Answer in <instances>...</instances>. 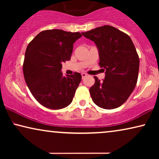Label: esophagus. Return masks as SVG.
Masks as SVG:
<instances>
[{
	"instance_id": "1",
	"label": "esophagus",
	"mask_w": 159,
	"mask_h": 159,
	"mask_svg": "<svg viewBox=\"0 0 159 159\" xmlns=\"http://www.w3.org/2000/svg\"><path fill=\"white\" fill-rule=\"evenodd\" d=\"M86 77H87V74L82 73V79H84V78Z\"/></svg>"
}]
</instances>
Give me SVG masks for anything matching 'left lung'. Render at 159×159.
Here are the masks:
<instances>
[{
	"label": "left lung",
	"mask_w": 159,
	"mask_h": 159,
	"mask_svg": "<svg viewBox=\"0 0 159 159\" xmlns=\"http://www.w3.org/2000/svg\"><path fill=\"white\" fill-rule=\"evenodd\" d=\"M82 34L96 44L99 65L106 74L103 81L94 77L95 84L90 88L93 101L104 109L119 107L128 99L138 82L140 59L131 38L109 25Z\"/></svg>",
	"instance_id": "1"
}]
</instances>
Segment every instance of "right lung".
Wrapping results in <instances>:
<instances>
[{
  "label": "right lung",
  "mask_w": 159,
  "mask_h": 159,
  "mask_svg": "<svg viewBox=\"0 0 159 159\" xmlns=\"http://www.w3.org/2000/svg\"><path fill=\"white\" fill-rule=\"evenodd\" d=\"M80 32L62 30L40 32L27 45L23 63L26 83L36 101L51 109H61L72 101L82 75L63 76L62 64L70 60Z\"/></svg>",
  "instance_id": "add662e5"
}]
</instances>
